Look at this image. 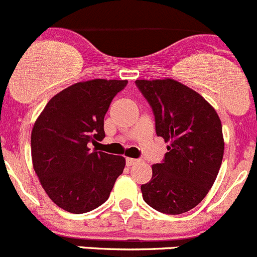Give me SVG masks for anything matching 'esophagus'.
<instances>
[{"label":"esophagus","mask_w":257,"mask_h":257,"mask_svg":"<svg viewBox=\"0 0 257 257\" xmlns=\"http://www.w3.org/2000/svg\"><path fill=\"white\" fill-rule=\"evenodd\" d=\"M139 161H140L139 159H132V157H127V159H126V164H127V166H132V165L137 164Z\"/></svg>","instance_id":"34e87169"}]
</instances>
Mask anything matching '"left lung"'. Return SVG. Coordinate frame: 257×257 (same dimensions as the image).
I'll list each match as a JSON object with an SVG mask.
<instances>
[{
    "instance_id": "obj_1",
    "label": "left lung",
    "mask_w": 257,
    "mask_h": 257,
    "mask_svg": "<svg viewBox=\"0 0 257 257\" xmlns=\"http://www.w3.org/2000/svg\"><path fill=\"white\" fill-rule=\"evenodd\" d=\"M155 116L157 136L170 141L152 177L141 185L145 202L167 215L187 212L214 185L223 156L222 126L211 105L177 81L137 80Z\"/></svg>"
}]
</instances>
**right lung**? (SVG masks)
<instances>
[{
    "label": "right lung",
    "mask_w": 257,
    "mask_h": 257,
    "mask_svg": "<svg viewBox=\"0 0 257 257\" xmlns=\"http://www.w3.org/2000/svg\"><path fill=\"white\" fill-rule=\"evenodd\" d=\"M125 80L78 82L53 96L31 135L34 169L61 209L85 214L102 205L125 169L122 156L91 151L105 137L103 118Z\"/></svg>",
    "instance_id": "1"
}]
</instances>
